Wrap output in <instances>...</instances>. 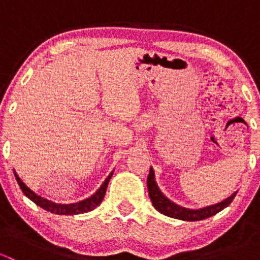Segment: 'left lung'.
Here are the masks:
<instances>
[{"instance_id": "obj_1", "label": "left lung", "mask_w": 260, "mask_h": 260, "mask_svg": "<svg viewBox=\"0 0 260 260\" xmlns=\"http://www.w3.org/2000/svg\"><path fill=\"white\" fill-rule=\"evenodd\" d=\"M147 186H148V193L149 199H151L152 201V205H153V208L156 209L157 211H159L164 215H167V216L170 217H174V219L186 220V221H198V220L208 219V217L217 214V212L221 211L222 209L229 206L230 203L234 200L235 195H237V192H234L232 196L225 199L221 203L215 204V205L211 206H206V208L203 209H198V210H190V209L181 208V206L176 205V204L172 203V201H170L169 199L159 191L158 186H157L156 181H154V174L152 169L149 170V175L148 177H147Z\"/></svg>"}]
</instances>
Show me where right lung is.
Instances as JSON below:
<instances>
[{
  "label": "right lung",
  "instance_id": "1",
  "mask_svg": "<svg viewBox=\"0 0 260 260\" xmlns=\"http://www.w3.org/2000/svg\"><path fill=\"white\" fill-rule=\"evenodd\" d=\"M112 175H113V172H112V174L107 177L106 181L103 182V185L101 186V188H99V190L96 191L93 196H90L89 199H86V200H83V201H79V203H77V204L61 205V204L51 203V201H49V200H46V199H43L41 196L36 195L35 192H32V191H31L30 188H28L27 186H26L25 183L21 181L20 177L17 176L16 172H15V177H16V181H17L18 186H20V188L22 190V192L25 193V195L27 196L31 201H34L36 205L40 206V208H43L44 210L54 212V214H57V215L83 214V212H88V211L93 210V209H95L96 206L101 205V203L103 201V199H104V195H106L107 187H108V182H109V180H111Z\"/></svg>",
  "mask_w": 260,
  "mask_h": 260
}]
</instances>
